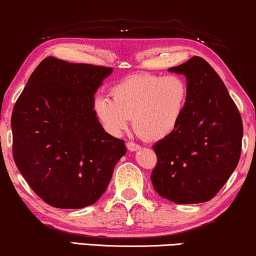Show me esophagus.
I'll return each instance as SVG.
<instances>
[{"label": "esophagus", "instance_id": "34e87169", "mask_svg": "<svg viewBox=\"0 0 256 256\" xmlns=\"http://www.w3.org/2000/svg\"><path fill=\"white\" fill-rule=\"evenodd\" d=\"M126 147H128V150H131V152H136V150H140V146L138 145V144L132 142H126Z\"/></svg>", "mask_w": 256, "mask_h": 256}]
</instances>
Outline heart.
Here are the masks:
<instances>
[{"mask_svg": "<svg viewBox=\"0 0 256 256\" xmlns=\"http://www.w3.org/2000/svg\"><path fill=\"white\" fill-rule=\"evenodd\" d=\"M111 100L98 96L94 111L108 132L120 136L132 118L136 134L150 142L167 138L178 126L189 98L182 75L140 73L125 78L110 90Z\"/></svg>", "mask_w": 256, "mask_h": 256, "instance_id": "1", "label": "heart"}]
</instances>
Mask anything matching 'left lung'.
<instances>
[{"mask_svg": "<svg viewBox=\"0 0 256 256\" xmlns=\"http://www.w3.org/2000/svg\"><path fill=\"white\" fill-rule=\"evenodd\" d=\"M168 70L184 75L189 98L178 126L153 145L158 162L150 180L161 197L176 204L203 203L236 168L242 120L224 82L203 58Z\"/></svg>", "mask_w": 256, "mask_h": 256, "instance_id": "8db88e82", "label": "left lung"}]
</instances>
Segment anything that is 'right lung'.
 Returning <instances> with one entry per match:
<instances>
[{"label": "right lung", "instance_id": "right-lung-1", "mask_svg": "<svg viewBox=\"0 0 256 256\" xmlns=\"http://www.w3.org/2000/svg\"><path fill=\"white\" fill-rule=\"evenodd\" d=\"M111 73L110 67L45 58L14 106V160L51 206L95 203L126 153L124 140L104 131L94 111V95Z\"/></svg>", "mask_w": 256, "mask_h": 256}]
</instances>
